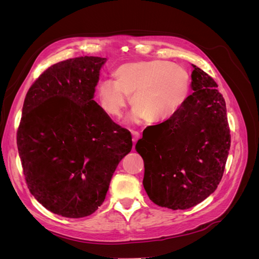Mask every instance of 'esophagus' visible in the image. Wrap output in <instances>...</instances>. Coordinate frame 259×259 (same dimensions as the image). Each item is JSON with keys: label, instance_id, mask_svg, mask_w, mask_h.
<instances>
[{"label": "esophagus", "instance_id": "34e87169", "mask_svg": "<svg viewBox=\"0 0 259 259\" xmlns=\"http://www.w3.org/2000/svg\"><path fill=\"white\" fill-rule=\"evenodd\" d=\"M132 135H133V143H136L137 140H138V138H139V136H140V134L138 132H136V131H132Z\"/></svg>", "mask_w": 259, "mask_h": 259}]
</instances>
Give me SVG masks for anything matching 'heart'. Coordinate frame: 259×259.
Wrapping results in <instances>:
<instances>
[{
	"label": "heart",
	"mask_w": 259,
	"mask_h": 259,
	"mask_svg": "<svg viewBox=\"0 0 259 259\" xmlns=\"http://www.w3.org/2000/svg\"><path fill=\"white\" fill-rule=\"evenodd\" d=\"M114 82L106 80L97 90L103 111L120 119L128 104L134 108L131 120L165 122L174 117L189 96L190 74L178 64L164 60L131 61L113 71Z\"/></svg>",
	"instance_id": "b5f03b06"
}]
</instances>
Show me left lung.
Wrapping results in <instances>:
<instances>
[{
    "mask_svg": "<svg viewBox=\"0 0 259 259\" xmlns=\"http://www.w3.org/2000/svg\"><path fill=\"white\" fill-rule=\"evenodd\" d=\"M191 89L170 120L150 126L135 149L145 163L143 185L156 205L187 209L213 193L230 149L226 103L217 84L192 65Z\"/></svg>",
    "mask_w": 259,
    "mask_h": 259,
    "instance_id": "left-lung-1",
    "label": "left lung"
}]
</instances>
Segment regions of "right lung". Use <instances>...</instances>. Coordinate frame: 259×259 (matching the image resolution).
<instances>
[{
	"label": "right lung",
	"instance_id": "obj_1",
	"mask_svg": "<svg viewBox=\"0 0 259 259\" xmlns=\"http://www.w3.org/2000/svg\"><path fill=\"white\" fill-rule=\"evenodd\" d=\"M107 58L57 62L29 89L17 131L23 175L31 194L52 213L93 214L105 201L117 164L131 152L130 131L94 98Z\"/></svg>",
	"mask_w": 259,
	"mask_h": 259
}]
</instances>
